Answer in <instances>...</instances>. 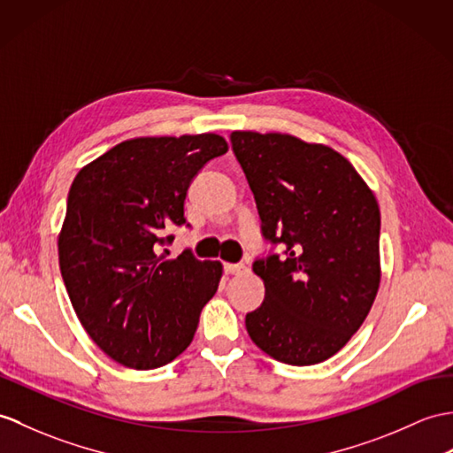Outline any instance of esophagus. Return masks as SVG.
<instances>
[{
    "instance_id": "34e87169",
    "label": "esophagus",
    "mask_w": 453,
    "mask_h": 453,
    "mask_svg": "<svg viewBox=\"0 0 453 453\" xmlns=\"http://www.w3.org/2000/svg\"><path fill=\"white\" fill-rule=\"evenodd\" d=\"M224 272L227 276H239V274H245L247 272V266L245 265H224Z\"/></svg>"
}]
</instances>
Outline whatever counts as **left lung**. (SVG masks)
<instances>
[{
  "label": "left lung",
  "mask_w": 453,
  "mask_h": 453,
  "mask_svg": "<svg viewBox=\"0 0 453 453\" xmlns=\"http://www.w3.org/2000/svg\"><path fill=\"white\" fill-rule=\"evenodd\" d=\"M262 235L283 255L252 265L265 301L245 326L276 361L317 365L351 340L380 286V208L345 157L293 134L234 131Z\"/></svg>",
  "instance_id": "1"
}]
</instances>
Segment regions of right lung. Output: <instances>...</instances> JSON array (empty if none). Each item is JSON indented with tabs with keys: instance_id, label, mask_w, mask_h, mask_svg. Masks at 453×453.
I'll use <instances>...</instances> for the list:
<instances>
[{
	"instance_id": "1",
	"label": "right lung",
	"mask_w": 453,
	"mask_h": 453,
	"mask_svg": "<svg viewBox=\"0 0 453 453\" xmlns=\"http://www.w3.org/2000/svg\"><path fill=\"white\" fill-rule=\"evenodd\" d=\"M227 152L214 133L123 141L77 173L58 239L59 268L82 328L115 363L149 371L193 342L222 265L191 250L165 258L185 196Z\"/></svg>"
}]
</instances>
